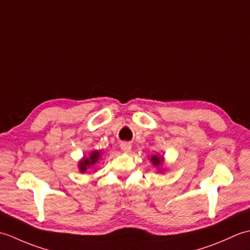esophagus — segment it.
<instances>
[{"label": "esophagus", "instance_id": "1", "mask_svg": "<svg viewBox=\"0 0 250 250\" xmlns=\"http://www.w3.org/2000/svg\"><path fill=\"white\" fill-rule=\"evenodd\" d=\"M120 147H121V149H122V151H125V152H129L130 150H131V148H132V145L130 144L129 142H124V143H121V145H120Z\"/></svg>", "mask_w": 250, "mask_h": 250}]
</instances>
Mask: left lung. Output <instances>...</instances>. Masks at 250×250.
Returning <instances> with one entry per match:
<instances>
[{"instance_id":"obj_1","label":"left lung","mask_w":250,"mask_h":250,"mask_svg":"<svg viewBox=\"0 0 250 250\" xmlns=\"http://www.w3.org/2000/svg\"><path fill=\"white\" fill-rule=\"evenodd\" d=\"M151 161H152L153 164H155V166H160V164L162 163V158L157 157V156H153L151 158Z\"/></svg>"}]
</instances>
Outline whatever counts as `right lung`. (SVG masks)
Returning a JSON list of instances; mask_svg holds the SVG:
<instances>
[{
    "label": "right lung",
    "instance_id": "right-lung-1",
    "mask_svg": "<svg viewBox=\"0 0 250 250\" xmlns=\"http://www.w3.org/2000/svg\"><path fill=\"white\" fill-rule=\"evenodd\" d=\"M100 157L99 151H93L91 155H90V158L83 159V161H81V164H79V168H81L82 172H84L90 166H93V164L98 161V159Z\"/></svg>",
    "mask_w": 250,
    "mask_h": 250
}]
</instances>
